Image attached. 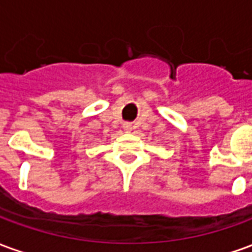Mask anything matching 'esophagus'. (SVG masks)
<instances>
[{"label":"esophagus","instance_id":"esophagus-1","mask_svg":"<svg viewBox=\"0 0 252 252\" xmlns=\"http://www.w3.org/2000/svg\"><path fill=\"white\" fill-rule=\"evenodd\" d=\"M123 128H124V131H126V132H131L132 131V124H131V123H124Z\"/></svg>","mask_w":252,"mask_h":252}]
</instances>
